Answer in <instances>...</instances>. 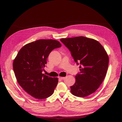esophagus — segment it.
<instances>
[{"label":"esophagus","instance_id":"esophagus-1","mask_svg":"<svg viewBox=\"0 0 122 122\" xmlns=\"http://www.w3.org/2000/svg\"><path fill=\"white\" fill-rule=\"evenodd\" d=\"M59 78L60 79V80H64V79L65 78V77H59Z\"/></svg>","mask_w":122,"mask_h":122}]
</instances>
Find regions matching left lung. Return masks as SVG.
Instances as JSON below:
<instances>
[{"label":"left lung","mask_w":122,"mask_h":122,"mask_svg":"<svg viewBox=\"0 0 122 122\" xmlns=\"http://www.w3.org/2000/svg\"><path fill=\"white\" fill-rule=\"evenodd\" d=\"M61 41L71 52L80 72L76 75V82L71 87L73 95L85 97L95 92L107 73L109 57L98 41L84 36L61 39Z\"/></svg>","instance_id":"1"}]
</instances>
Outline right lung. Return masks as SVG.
Here are the masks:
<instances>
[{"instance_id":"1","label":"right lung","mask_w":122,"mask_h":122,"mask_svg":"<svg viewBox=\"0 0 122 122\" xmlns=\"http://www.w3.org/2000/svg\"><path fill=\"white\" fill-rule=\"evenodd\" d=\"M57 40L42 39L24 46L13 62L17 81L27 93L43 99L52 95L58 83L57 78L42 73L47 58L53 50L60 47Z\"/></svg>"}]
</instances>
